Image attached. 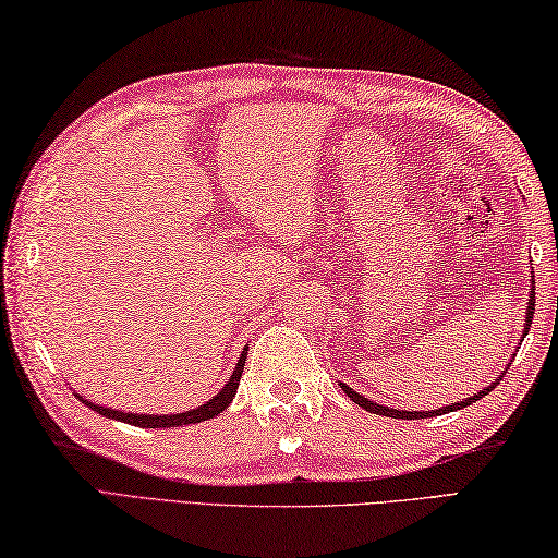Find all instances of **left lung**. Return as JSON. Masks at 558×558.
I'll use <instances>...</instances> for the list:
<instances>
[{"mask_svg": "<svg viewBox=\"0 0 558 558\" xmlns=\"http://www.w3.org/2000/svg\"><path fill=\"white\" fill-rule=\"evenodd\" d=\"M532 281H534V277H532ZM534 287H532V291H530V299H526V316H524V328H522V338H520V343L517 345H522V340H524V336L530 333V326H532V316H534ZM517 353V350H514ZM514 360V357H512ZM512 360L510 363H507V367L512 365ZM505 367V369H507ZM505 369L500 375L495 377V383H487V387H483L481 392L477 395H473V397H465L463 402H453V404H446V407H441V409H428V412H407V409H395V407H385V404H377V402H373V399H367V397H363L360 392H355L353 387H348L345 383H338L340 387H343V392L353 399V402L357 404V407H363V409H367L369 414H379V416H392V418H426V416H441V414H448V412H456V409H463V407H471L473 402H477V399H483L487 392H493V389L500 385V379L505 377Z\"/></svg>", "mask_w": 558, "mask_h": 558, "instance_id": "1", "label": "left lung"}]
</instances>
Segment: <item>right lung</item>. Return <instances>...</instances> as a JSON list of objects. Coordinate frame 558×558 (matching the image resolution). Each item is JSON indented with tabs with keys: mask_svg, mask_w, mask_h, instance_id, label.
<instances>
[{
	"mask_svg": "<svg viewBox=\"0 0 558 558\" xmlns=\"http://www.w3.org/2000/svg\"><path fill=\"white\" fill-rule=\"evenodd\" d=\"M244 360H247V345H244L238 365H234L230 379L225 383L220 392L210 397L208 402H203L201 407L189 409V412H181V414H134V412H122V409L95 404V402H90V399H85L77 392H75V397L81 399L85 407H90L93 412H97V414H102L107 418H114V422L142 426V428H171V426H185V424H201V422H208V418L225 412V409H228V404L234 399V395H238L240 377H242V369H244Z\"/></svg>",
	"mask_w": 558,
	"mask_h": 558,
	"instance_id": "add662e5",
	"label": "right lung"
}]
</instances>
